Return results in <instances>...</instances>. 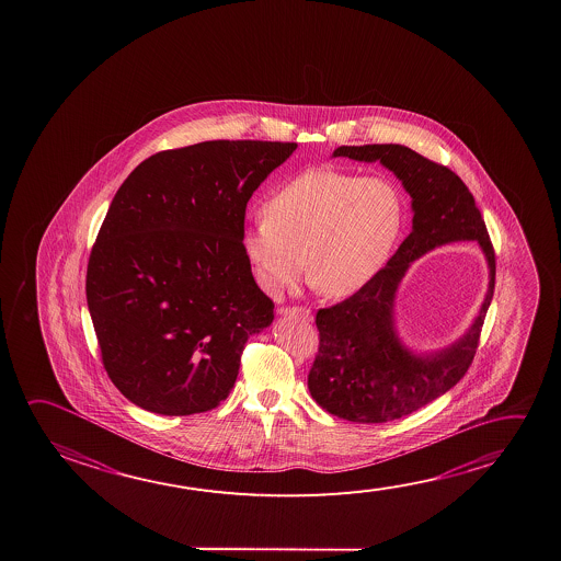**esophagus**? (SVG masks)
I'll use <instances>...</instances> for the list:
<instances>
[{"mask_svg": "<svg viewBox=\"0 0 561 561\" xmlns=\"http://www.w3.org/2000/svg\"><path fill=\"white\" fill-rule=\"evenodd\" d=\"M279 312L285 314V317H299V319H304V321H312V312L309 307L295 305V307H285V309H282Z\"/></svg>", "mask_w": 561, "mask_h": 561, "instance_id": "esophagus-1", "label": "esophagus"}]
</instances>
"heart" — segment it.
I'll return each instance as SVG.
<instances>
[{
	"mask_svg": "<svg viewBox=\"0 0 561 561\" xmlns=\"http://www.w3.org/2000/svg\"><path fill=\"white\" fill-rule=\"evenodd\" d=\"M242 232L256 284L272 297L304 276L332 297L358 291L383 267L403 227V195L389 178L311 168L264 202Z\"/></svg>",
	"mask_w": 561,
	"mask_h": 561,
	"instance_id": "heart-1",
	"label": "heart"
}]
</instances>
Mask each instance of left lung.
Returning a JSON list of instances; mask_svg holds the SVG:
<instances>
[{
	"mask_svg": "<svg viewBox=\"0 0 561 561\" xmlns=\"http://www.w3.org/2000/svg\"><path fill=\"white\" fill-rule=\"evenodd\" d=\"M332 157L379 160L389 168L413 197V230L368 284L319 309V352L307 383L327 413L352 423H389L444 396L466 376L495 291V250L473 195L450 168L401 145L340 147ZM454 239H478L486 252V301L463 340L438 355L416 357L396 339V287L413 259Z\"/></svg>",
	"mask_w": 561,
	"mask_h": 561,
	"instance_id": "1",
	"label": "left lung"
}]
</instances>
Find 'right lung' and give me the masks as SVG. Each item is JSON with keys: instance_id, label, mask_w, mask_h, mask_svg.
<instances>
[{"instance_id": "obj_1", "label": "right lung", "mask_w": 561, "mask_h": 561, "mask_svg": "<svg viewBox=\"0 0 561 561\" xmlns=\"http://www.w3.org/2000/svg\"><path fill=\"white\" fill-rule=\"evenodd\" d=\"M295 142L207 140L162 150L115 193L85 297L103 368L130 403L168 416L229 397L274 301L242 250L247 203Z\"/></svg>"}]
</instances>
